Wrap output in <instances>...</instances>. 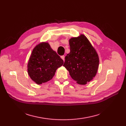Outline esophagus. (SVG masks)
<instances>
[{"label":"esophagus","instance_id":"obj_1","mask_svg":"<svg viewBox=\"0 0 126 126\" xmlns=\"http://www.w3.org/2000/svg\"><path fill=\"white\" fill-rule=\"evenodd\" d=\"M61 58H62V59L63 61H64V56H61Z\"/></svg>","mask_w":126,"mask_h":126}]
</instances>
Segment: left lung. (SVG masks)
<instances>
[{"label":"left lung","instance_id":"left-lung-1","mask_svg":"<svg viewBox=\"0 0 126 126\" xmlns=\"http://www.w3.org/2000/svg\"><path fill=\"white\" fill-rule=\"evenodd\" d=\"M70 51L65 57L63 66L71 77L80 85L92 80L98 71L99 59L97 51L84 35L69 40Z\"/></svg>","mask_w":126,"mask_h":126}]
</instances>
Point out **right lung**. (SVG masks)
<instances>
[{"instance_id":"right-lung-1","label":"right lung","mask_w":126,"mask_h":126,"mask_svg":"<svg viewBox=\"0 0 126 126\" xmlns=\"http://www.w3.org/2000/svg\"><path fill=\"white\" fill-rule=\"evenodd\" d=\"M63 63V60L50 45L43 42L32 50L27 64L28 74L32 81L40 85L51 80Z\"/></svg>"}]
</instances>
